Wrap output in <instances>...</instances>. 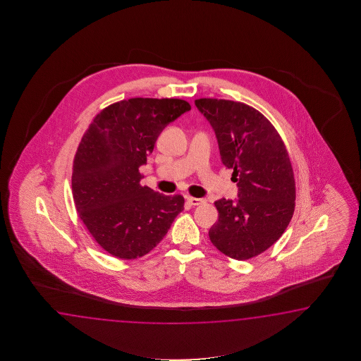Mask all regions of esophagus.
Here are the masks:
<instances>
[{
  "instance_id": "esophagus-1",
  "label": "esophagus",
  "mask_w": 361,
  "mask_h": 361,
  "mask_svg": "<svg viewBox=\"0 0 361 361\" xmlns=\"http://www.w3.org/2000/svg\"><path fill=\"white\" fill-rule=\"evenodd\" d=\"M187 201H188L191 205H193V207H197V205H201V204H205V200L192 197V196H188V197H187Z\"/></svg>"
}]
</instances>
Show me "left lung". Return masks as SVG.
<instances>
[{
	"instance_id": "1",
	"label": "left lung",
	"mask_w": 361,
	"mask_h": 361,
	"mask_svg": "<svg viewBox=\"0 0 361 361\" xmlns=\"http://www.w3.org/2000/svg\"><path fill=\"white\" fill-rule=\"evenodd\" d=\"M196 107L213 126L222 164L233 170L238 199L215 201L218 222L209 231L213 245L246 261L274 245L295 207L292 162L275 126L255 108L233 100L201 98Z\"/></svg>"
}]
</instances>
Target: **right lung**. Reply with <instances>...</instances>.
Returning a JSON list of instances; mask_svg holds the SVG:
<instances>
[{
    "label": "right lung",
    "mask_w": 361,
    "mask_h": 361,
    "mask_svg": "<svg viewBox=\"0 0 361 361\" xmlns=\"http://www.w3.org/2000/svg\"><path fill=\"white\" fill-rule=\"evenodd\" d=\"M190 109L183 99L120 100L85 131L73 160V201L92 238L116 258L149 253L184 209L183 196L142 185L139 168L164 128Z\"/></svg>",
    "instance_id": "add662e5"
}]
</instances>
